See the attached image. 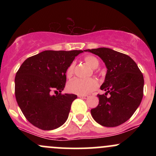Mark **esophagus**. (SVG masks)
I'll return each instance as SVG.
<instances>
[{
	"instance_id": "34e87169",
	"label": "esophagus",
	"mask_w": 156,
	"mask_h": 156,
	"mask_svg": "<svg viewBox=\"0 0 156 156\" xmlns=\"http://www.w3.org/2000/svg\"><path fill=\"white\" fill-rule=\"evenodd\" d=\"M78 98H82V99H87V98H89V96L88 95H78Z\"/></svg>"
}]
</instances>
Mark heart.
I'll return each mask as SVG.
<instances>
[{"label":"heart","instance_id":"obj_1","mask_svg":"<svg viewBox=\"0 0 156 156\" xmlns=\"http://www.w3.org/2000/svg\"><path fill=\"white\" fill-rule=\"evenodd\" d=\"M84 61L92 68H96L99 65V61L93 55H87L84 57ZM74 69V64H69L66 71L67 78L72 77ZM98 87V80L94 78H75L69 82L67 86L68 90L75 94L84 95L87 94Z\"/></svg>","mask_w":156,"mask_h":156}]
</instances>
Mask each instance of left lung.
I'll return each instance as SVG.
<instances>
[{
    "label": "left lung",
    "mask_w": 156,
    "mask_h": 156,
    "mask_svg": "<svg viewBox=\"0 0 156 156\" xmlns=\"http://www.w3.org/2000/svg\"><path fill=\"white\" fill-rule=\"evenodd\" d=\"M101 58L107 67L101 87L105 94H98L99 104L91 109L93 119L105 127H116L132 117L143 98L144 77L136 62L124 53L107 48L87 49ZM109 94L110 95L107 96Z\"/></svg>",
    "instance_id": "8db88e82"
}]
</instances>
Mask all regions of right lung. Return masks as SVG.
Returning <instances> with one entry per match:
<instances>
[{
  "mask_svg": "<svg viewBox=\"0 0 156 156\" xmlns=\"http://www.w3.org/2000/svg\"><path fill=\"white\" fill-rule=\"evenodd\" d=\"M83 51H45L29 57L15 76L16 101L27 120L39 129L53 130L67 119L73 94H62L66 71ZM53 91L60 93L52 96Z\"/></svg>",
  "mask_w": 156,
  "mask_h": 156,
  "instance_id": "add662e5",
  "label": "right lung"
}]
</instances>
